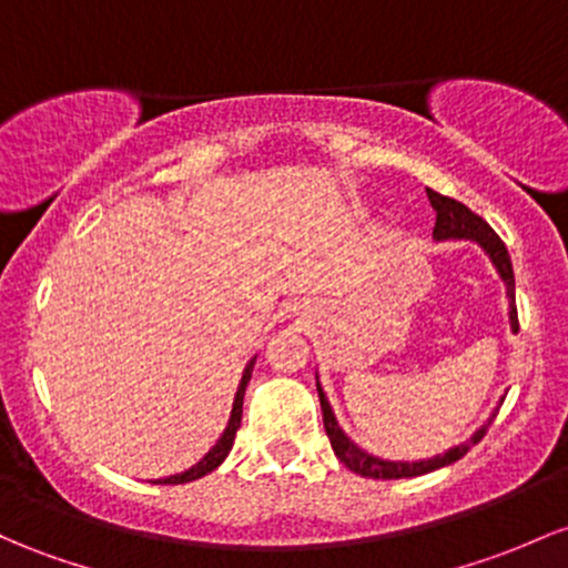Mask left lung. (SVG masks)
I'll use <instances>...</instances> for the list:
<instances>
[{
  "label": "left lung",
  "mask_w": 568,
  "mask_h": 568,
  "mask_svg": "<svg viewBox=\"0 0 568 568\" xmlns=\"http://www.w3.org/2000/svg\"><path fill=\"white\" fill-rule=\"evenodd\" d=\"M428 193V202H432L434 213H436V223H434V240L436 242H447V240H469V242H477L479 247H483L485 255L490 258V264H494V270L498 272V277H501L504 288H507V302H509V328L517 332V307H515V272H513V261H509V253H507V245H504L501 240H498V234L494 229L488 226V223L483 221L477 213H471L466 204L456 202V199L450 196H442V193H436L432 189H426ZM315 383H317V396H321V409H323V426H326V434L328 439H332V447L336 453V458L342 460V464L347 466V469L355 471V475L361 477H372V479H402V477H417V475H428V471L434 469H442V466H450L456 464L458 458H464L466 453L471 450V447L477 445L479 439H483L485 432H488L490 420H494L498 409L490 413L488 420L483 423V426L477 428L475 434L469 436L466 442H460V445L450 447V450L439 453V456L434 458H420V460H390V458H379V456H372V453H366L364 447H358L355 442L342 432L339 420H336L332 404H328L326 398V390H323L321 379L315 375ZM504 402V398H501ZM498 402V404H501Z\"/></svg>",
  "instance_id": "8db88e82"
}]
</instances>
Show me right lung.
Here are the masks:
<instances>
[{
	"instance_id": "1",
	"label": "right lung",
	"mask_w": 568,
	"mask_h": 568,
	"mask_svg": "<svg viewBox=\"0 0 568 568\" xmlns=\"http://www.w3.org/2000/svg\"><path fill=\"white\" fill-rule=\"evenodd\" d=\"M255 358H258V355H253V358L245 364V372H242L240 385H236L234 404H232V415H229L226 428H223V434L217 436L215 445L210 447V450L204 453V456L199 458L196 464L191 466V469L180 471V475H170V477L153 479V485H183V483H191V479H199V477L210 475V471L217 469V466H221L223 460H226V456H229V453H232V447H234L236 428H240V423H242V402H245V388H247V383H251Z\"/></svg>"
}]
</instances>
